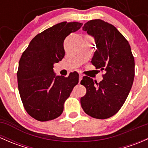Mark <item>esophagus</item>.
<instances>
[{"mask_svg": "<svg viewBox=\"0 0 148 148\" xmlns=\"http://www.w3.org/2000/svg\"><path fill=\"white\" fill-rule=\"evenodd\" d=\"M82 78H83V76L82 75V74H79V82H80V81L82 79Z\"/></svg>", "mask_w": 148, "mask_h": 148, "instance_id": "1", "label": "esophagus"}]
</instances>
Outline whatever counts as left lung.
I'll list each match as a JSON object with an SVG mask.
<instances>
[{"mask_svg": "<svg viewBox=\"0 0 148 148\" xmlns=\"http://www.w3.org/2000/svg\"><path fill=\"white\" fill-rule=\"evenodd\" d=\"M83 31L95 38L96 51L91 63L101 71L103 80L98 84L84 77L81 84L86 93L80 99L86 114L96 119L114 115L126 100L135 77V59L126 38L113 25L100 20L89 21Z\"/></svg>", "mask_w": 148, "mask_h": 148, "instance_id": "left-lung-1", "label": "left lung"}]
</instances>
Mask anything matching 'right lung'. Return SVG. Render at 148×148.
<instances>
[{"mask_svg": "<svg viewBox=\"0 0 148 148\" xmlns=\"http://www.w3.org/2000/svg\"><path fill=\"white\" fill-rule=\"evenodd\" d=\"M82 26L79 22H62L36 36L21 57L18 86L25 110L35 120L45 122L57 118L64 104L79 82L74 71L68 77L56 76L53 64L64 56V41Z\"/></svg>", "mask_w": 148, "mask_h": 148, "instance_id": "obj_1", "label": "right lung"}]
</instances>
